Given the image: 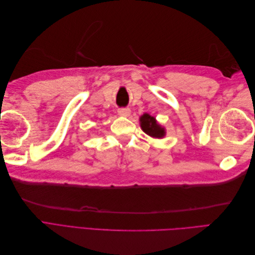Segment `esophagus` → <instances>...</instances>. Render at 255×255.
I'll list each match as a JSON object with an SVG mask.
<instances>
[{"mask_svg":"<svg viewBox=\"0 0 255 255\" xmlns=\"http://www.w3.org/2000/svg\"><path fill=\"white\" fill-rule=\"evenodd\" d=\"M118 114L122 117H128V116L130 114V110L129 109H125V107H122V109L118 110Z\"/></svg>","mask_w":255,"mask_h":255,"instance_id":"34e87169","label":"esophagus"}]
</instances>
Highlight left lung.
<instances>
[{"mask_svg":"<svg viewBox=\"0 0 255 255\" xmlns=\"http://www.w3.org/2000/svg\"><path fill=\"white\" fill-rule=\"evenodd\" d=\"M140 121V128L145 134L153 138H163L166 134L165 128L160 127L156 119L152 117L149 114H143L139 118Z\"/></svg>","mask_w":255,"mask_h":255,"instance_id":"left-lung-1","label":"left lung"}]
</instances>
